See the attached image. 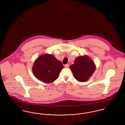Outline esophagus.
<instances>
[{"instance_id": "esophagus-1", "label": "esophagus", "mask_w": 125, "mask_h": 125, "mask_svg": "<svg viewBox=\"0 0 125 125\" xmlns=\"http://www.w3.org/2000/svg\"><path fill=\"white\" fill-rule=\"evenodd\" d=\"M64 66L66 68H68L69 67V64H65Z\"/></svg>"}]
</instances>
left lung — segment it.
<instances>
[{
    "label": "left lung",
    "mask_w": 125,
    "mask_h": 125,
    "mask_svg": "<svg viewBox=\"0 0 125 125\" xmlns=\"http://www.w3.org/2000/svg\"><path fill=\"white\" fill-rule=\"evenodd\" d=\"M74 77L80 82L89 80L95 70L94 62L87 56L77 57L74 64L70 66Z\"/></svg>",
    "instance_id": "left-lung-1"
}]
</instances>
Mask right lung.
Returning <instances> with one entry per match:
<instances>
[{
  "label": "right lung",
  "instance_id": "add662e5",
  "mask_svg": "<svg viewBox=\"0 0 125 125\" xmlns=\"http://www.w3.org/2000/svg\"><path fill=\"white\" fill-rule=\"evenodd\" d=\"M63 65L53 55L45 54L36 60L32 67L33 73L37 79L45 83H52L57 79Z\"/></svg>",
  "mask_w": 125,
  "mask_h": 125
}]
</instances>
